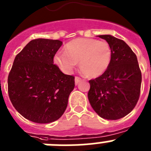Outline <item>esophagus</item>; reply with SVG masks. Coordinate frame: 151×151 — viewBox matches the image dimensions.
<instances>
[{
    "label": "esophagus",
    "instance_id": "obj_1",
    "mask_svg": "<svg viewBox=\"0 0 151 151\" xmlns=\"http://www.w3.org/2000/svg\"><path fill=\"white\" fill-rule=\"evenodd\" d=\"M81 80H82V78H80V77H78V76L75 77V83H76V85H77V84H78V82L81 81Z\"/></svg>",
    "mask_w": 151,
    "mask_h": 151
}]
</instances>
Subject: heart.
<instances>
[{"label":"heart","instance_id":"b5f03b06","mask_svg":"<svg viewBox=\"0 0 151 151\" xmlns=\"http://www.w3.org/2000/svg\"><path fill=\"white\" fill-rule=\"evenodd\" d=\"M112 60V49L108 42L94 38H79L69 41L65 53H58L54 62L65 73H70L77 63L85 76L95 78L107 70Z\"/></svg>","mask_w":151,"mask_h":151}]
</instances>
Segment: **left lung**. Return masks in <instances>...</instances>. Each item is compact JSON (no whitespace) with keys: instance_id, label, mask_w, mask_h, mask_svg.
<instances>
[{"instance_id":"1","label":"left lung","mask_w":151,"mask_h":151,"mask_svg":"<svg viewBox=\"0 0 151 151\" xmlns=\"http://www.w3.org/2000/svg\"><path fill=\"white\" fill-rule=\"evenodd\" d=\"M112 49V60L106 72L89 80V102L101 117L116 120L128 115L140 97L141 72L135 54L121 39L110 35H98Z\"/></svg>"}]
</instances>
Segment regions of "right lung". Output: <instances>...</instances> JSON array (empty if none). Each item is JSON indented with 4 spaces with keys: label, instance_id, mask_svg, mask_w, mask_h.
<instances>
[{
    "label": "right lung",
    "instance_id": "1",
    "mask_svg": "<svg viewBox=\"0 0 151 151\" xmlns=\"http://www.w3.org/2000/svg\"><path fill=\"white\" fill-rule=\"evenodd\" d=\"M62 45L59 40L34 39L13 61L7 79L9 97L16 110L32 122H54L66 109L75 77L54 63Z\"/></svg>",
    "mask_w": 151,
    "mask_h": 151
}]
</instances>
